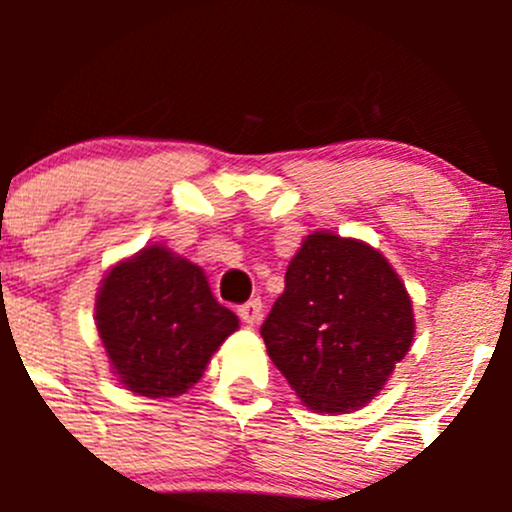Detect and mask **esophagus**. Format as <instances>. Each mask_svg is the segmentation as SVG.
<instances>
[{"mask_svg":"<svg viewBox=\"0 0 512 512\" xmlns=\"http://www.w3.org/2000/svg\"><path fill=\"white\" fill-rule=\"evenodd\" d=\"M237 314H240V319L247 324V327H255L262 317V302L260 299H250V302L242 304V307L237 309Z\"/></svg>","mask_w":512,"mask_h":512,"instance_id":"obj_1","label":"esophagus"}]
</instances>
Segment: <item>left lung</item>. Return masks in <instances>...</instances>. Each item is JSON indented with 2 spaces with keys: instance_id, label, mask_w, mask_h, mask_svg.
I'll use <instances>...</instances> for the list:
<instances>
[{
  "instance_id": "obj_1",
  "label": "left lung",
  "mask_w": 512,
  "mask_h": 512,
  "mask_svg": "<svg viewBox=\"0 0 512 512\" xmlns=\"http://www.w3.org/2000/svg\"><path fill=\"white\" fill-rule=\"evenodd\" d=\"M414 334V304L391 262L329 230L304 237L262 324L272 364L307 409L329 416L371 404Z\"/></svg>"
}]
</instances>
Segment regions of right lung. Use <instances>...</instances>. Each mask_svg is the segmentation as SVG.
<instances>
[{
	"label": "right lung",
	"mask_w": 512,
	"mask_h": 512,
	"mask_svg": "<svg viewBox=\"0 0 512 512\" xmlns=\"http://www.w3.org/2000/svg\"><path fill=\"white\" fill-rule=\"evenodd\" d=\"M94 322L126 391L175 399L193 389L220 344L240 329L208 277L163 242L118 260L96 292Z\"/></svg>",
	"instance_id": "obj_1"
}]
</instances>
